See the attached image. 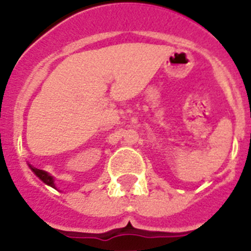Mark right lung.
<instances>
[{
  "label": "right lung",
  "instance_id": "add662e5",
  "mask_svg": "<svg viewBox=\"0 0 251 251\" xmlns=\"http://www.w3.org/2000/svg\"><path fill=\"white\" fill-rule=\"evenodd\" d=\"M30 168H31V171H32V172H34V174L36 175V176L39 177V178L41 179L44 183L51 186L52 188H56V186H55V183H54V178H52V176H50L48 172H45V171H43V170H39V168L32 167L31 165H30Z\"/></svg>",
  "mask_w": 251,
  "mask_h": 251
}]
</instances>
